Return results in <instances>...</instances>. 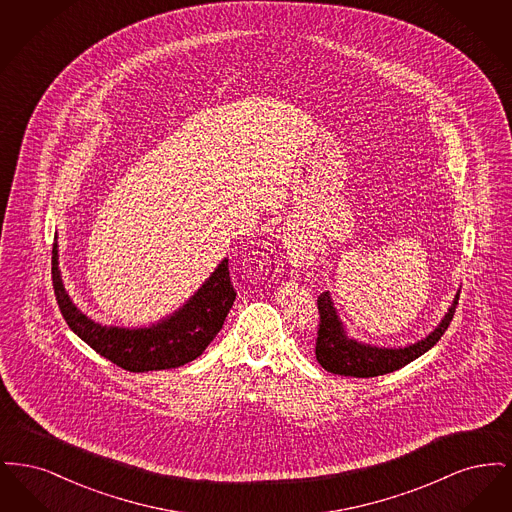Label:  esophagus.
<instances>
[{
  "label": "esophagus",
  "instance_id": "esophagus-1",
  "mask_svg": "<svg viewBox=\"0 0 512 512\" xmlns=\"http://www.w3.org/2000/svg\"><path fill=\"white\" fill-rule=\"evenodd\" d=\"M284 245L288 249L292 263H295L297 267H303L313 259V245L299 232L288 230L284 236Z\"/></svg>",
  "mask_w": 512,
  "mask_h": 512
}]
</instances>
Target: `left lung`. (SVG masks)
<instances>
[{
    "mask_svg": "<svg viewBox=\"0 0 512 512\" xmlns=\"http://www.w3.org/2000/svg\"><path fill=\"white\" fill-rule=\"evenodd\" d=\"M461 290L455 295L449 311L445 313L438 328L428 334L424 340L411 343L407 347H376L370 343H361L347 336L340 317L336 313L334 301L330 293L324 292L318 295V322L317 347L315 355L320 366L332 374L340 376H353V378H374L382 376L393 370H399L401 366L409 365L420 355H424L428 349H432L445 330L449 328L457 303H459Z\"/></svg>",
    "mask_w": 512,
    "mask_h": 512,
    "instance_id": "1",
    "label": "left lung"
}]
</instances>
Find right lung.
Returning <instances> with one entry per match:
<instances>
[{"label":"right lung","instance_id":"add662e5","mask_svg":"<svg viewBox=\"0 0 512 512\" xmlns=\"http://www.w3.org/2000/svg\"><path fill=\"white\" fill-rule=\"evenodd\" d=\"M57 247L55 242L51 251V278L61 315L80 340L86 341L101 357L130 372L178 368L197 359L219 334L236 299L228 259H222L205 284L171 317L149 328L101 326L86 317L65 292Z\"/></svg>","mask_w":512,"mask_h":512}]
</instances>
